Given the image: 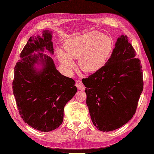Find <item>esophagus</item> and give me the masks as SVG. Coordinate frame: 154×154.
Returning a JSON list of instances; mask_svg holds the SVG:
<instances>
[{
  "label": "esophagus",
  "mask_w": 154,
  "mask_h": 154,
  "mask_svg": "<svg viewBox=\"0 0 154 154\" xmlns=\"http://www.w3.org/2000/svg\"><path fill=\"white\" fill-rule=\"evenodd\" d=\"M76 87L81 91H84L85 89V85L81 80L76 81Z\"/></svg>",
  "instance_id": "34e87169"
}]
</instances>
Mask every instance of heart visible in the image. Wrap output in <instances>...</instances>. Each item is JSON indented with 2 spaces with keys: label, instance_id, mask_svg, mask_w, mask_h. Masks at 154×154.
<instances>
[{
  "label": "heart",
  "instance_id": "1",
  "mask_svg": "<svg viewBox=\"0 0 154 154\" xmlns=\"http://www.w3.org/2000/svg\"><path fill=\"white\" fill-rule=\"evenodd\" d=\"M112 48L113 42L109 36L100 32L91 31L69 39L65 44V51L57 49V55L67 71L75 67L73 59L79 58L80 68L91 73L103 66Z\"/></svg>",
  "mask_w": 154,
  "mask_h": 154
}]
</instances>
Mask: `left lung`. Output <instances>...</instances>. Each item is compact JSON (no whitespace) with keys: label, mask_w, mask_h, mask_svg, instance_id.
Listing matches in <instances>:
<instances>
[{"label":"left lung","mask_w":154,"mask_h":154,"mask_svg":"<svg viewBox=\"0 0 154 154\" xmlns=\"http://www.w3.org/2000/svg\"><path fill=\"white\" fill-rule=\"evenodd\" d=\"M135 56L122 35L105 65L82 79L91 120L100 131L119 128L134 115L143 88L141 61Z\"/></svg>","instance_id":"left-lung-1"}]
</instances>
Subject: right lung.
<instances>
[{
    "instance_id": "right-lung-1",
    "label": "right lung",
    "mask_w": 154,
    "mask_h": 154,
    "mask_svg": "<svg viewBox=\"0 0 154 154\" xmlns=\"http://www.w3.org/2000/svg\"><path fill=\"white\" fill-rule=\"evenodd\" d=\"M51 32L44 30L42 36L32 35L20 53L14 67L12 82L19 114L29 126L41 132L57 128L63 120L65 104L77 93L75 81L61 75L48 55L34 51L45 48L54 54ZM41 63L37 70L34 65Z\"/></svg>"
}]
</instances>
